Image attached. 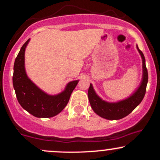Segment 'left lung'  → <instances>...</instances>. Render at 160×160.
<instances>
[{"label":"left lung","mask_w":160,"mask_h":160,"mask_svg":"<svg viewBox=\"0 0 160 160\" xmlns=\"http://www.w3.org/2000/svg\"><path fill=\"white\" fill-rule=\"evenodd\" d=\"M136 47L142 58V79L138 89L129 97L117 102H106L97 95L93 89L92 84L90 83V86L88 90L89 103L93 111L102 118L110 120H120L129 114L144 98L148 81V74L145 65L144 54L138 49V46H136Z\"/></svg>","instance_id":"1"}]
</instances>
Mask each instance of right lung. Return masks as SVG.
Here are the masks:
<instances>
[{
    "label": "right lung",
    "instance_id": "obj_1",
    "mask_svg": "<svg viewBox=\"0 0 160 160\" xmlns=\"http://www.w3.org/2000/svg\"><path fill=\"white\" fill-rule=\"evenodd\" d=\"M29 41L30 39L24 43L14 62L12 84L16 98L20 105L34 117H52L66 107L79 80L69 82L65 90L57 95H49L40 89L30 80L25 71V52Z\"/></svg>",
    "mask_w": 160,
    "mask_h": 160
}]
</instances>
